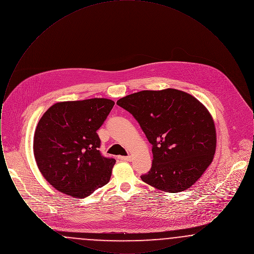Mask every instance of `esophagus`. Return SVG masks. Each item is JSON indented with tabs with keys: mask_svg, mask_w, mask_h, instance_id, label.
<instances>
[{
	"mask_svg": "<svg viewBox=\"0 0 254 254\" xmlns=\"http://www.w3.org/2000/svg\"><path fill=\"white\" fill-rule=\"evenodd\" d=\"M120 159H121L122 161H127V162L132 160V158L130 157V156H121Z\"/></svg>",
	"mask_w": 254,
	"mask_h": 254,
	"instance_id": "1",
	"label": "esophagus"
}]
</instances>
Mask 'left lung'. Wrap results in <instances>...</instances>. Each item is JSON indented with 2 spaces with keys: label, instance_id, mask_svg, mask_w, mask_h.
<instances>
[{
  "label": "left lung",
  "instance_id": "8db88e82",
  "mask_svg": "<svg viewBox=\"0 0 254 254\" xmlns=\"http://www.w3.org/2000/svg\"><path fill=\"white\" fill-rule=\"evenodd\" d=\"M117 105L131 113L152 145V166L141 176L157 190L176 193L197 181L216 149L214 122L195 97L174 88L143 90Z\"/></svg>",
  "mask_w": 254,
  "mask_h": 254
}]
</instances>
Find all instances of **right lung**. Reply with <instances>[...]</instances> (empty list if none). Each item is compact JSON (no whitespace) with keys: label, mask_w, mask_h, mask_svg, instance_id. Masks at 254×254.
<instances>
[{"label":"right lung","mask_w":254,"mask_h":254,"mask_svg":"<svg viewBox=\"0 0 254 254\" xmlns=\"http://www.w3.org/2000/svg\"><path fill=\"white\" fill-rule=\"evenodd\" d=\"M113 106L105 98L61 102L40 119L34 156L42 175L57 190L85 198L109 183L116 161L101 154L97 130Z\"/></svg>","instance_id":"add662e5"}]
</instances>
